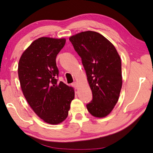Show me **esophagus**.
Returning <instances> with one entry per match:
<instances>
[{"label": "esophagus", "instance_id": "34e87169", "mask_svg": "<svg viewBox=\"0 0 153 153\" xmlns=\"http://www.w3.org/2000/svg\"><path fill=\"white\" fill-rule=\"evenodd\" d=\"M72 86L73 87L74 89H77V87H78V84H77L76 82H74L73 83H72Z\"/></svg>", "mask_w": 153, "mask_h": 153}]
</instances>
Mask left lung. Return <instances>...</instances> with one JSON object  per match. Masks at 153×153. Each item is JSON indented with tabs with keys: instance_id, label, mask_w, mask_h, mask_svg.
<instances>
[{
	"instance_id": "obj_1",
	"label": "left lung",
	"mask_w": 153,
	"mask_h": 153,
	"mask_svg": "<svg viewBox=\"0 0 153 153\" xmlns=\"http://www.w3.org/2000/svg\"><path fill=\"white\" fill-rule=\"evenodd\" d=\"M69 40L81 57L92 91L87 108L94 117H106L117 103L122 87L119 55L113 45L96 32H82Z\"/></svg>"
}]
</instances>
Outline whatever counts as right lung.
Masks as SVG:
<instances>
[{
	"instance_id": "add662e5",
	"label": "right lung",
	"mask_w": 153,
	"mask_h": 153,
	"mask_svg": "<svg viewBox=\"0 0 153 153\" xmlns=\"http://www.w3.org/2000/svg\"><path fill=\"white\" fill-rule=\"evenodd\" d=\"M66 40L41 37L35 40L20 57L18 76L25 98L45 122L57 125L66 119L72 100V87L58 81L56 56Z\"/></svg>"
}]
</instances>
